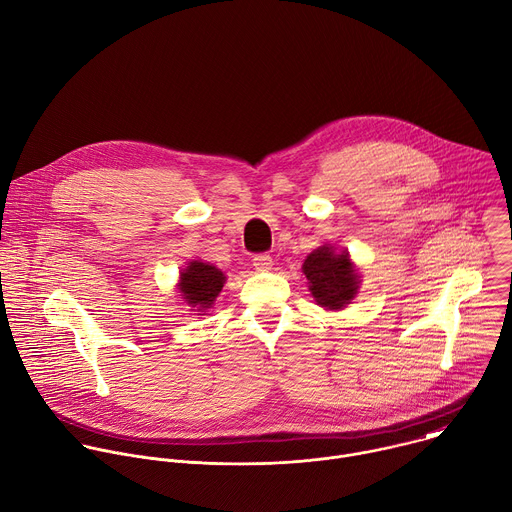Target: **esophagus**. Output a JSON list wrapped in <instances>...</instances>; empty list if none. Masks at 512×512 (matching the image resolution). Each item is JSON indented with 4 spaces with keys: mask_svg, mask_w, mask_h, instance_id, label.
<instances>
[{
    "mask_svg": "<svg viewBox=\"0 0 512 512\" xmlns=\"http://www.w3.org/2000/svg\"><path fill=\"white\" fill-rule=\"evenodd\" d=\"M253 267H255L257 271H269V269L273 267V259H271V255H267V253H259V255H255V257H253Z\"/></svg>",
    "mask_w": 512,
    "mask_h": 512,
    "instance_id": "obj_1",
    "label": "esophagus"
}]
</instances>
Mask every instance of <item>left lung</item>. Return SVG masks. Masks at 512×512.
Listing matches in <instances>:
<instances>
[{"label":"left lung","instance_id":"obj_1","mask_svg":"<svg viewBox=\"0 0 512 512\" xmlns=\"http://www.w3.org/2000/svg\"><path fill=\"white\" fill-rule=\"evenodd\" d=\"M303 273L313 299L325 309H344L360 289V275L350 253H335L329 245L317 247L307 255Z\"/></svg>","mask_w":512,"mask_h":512}]
</instances>
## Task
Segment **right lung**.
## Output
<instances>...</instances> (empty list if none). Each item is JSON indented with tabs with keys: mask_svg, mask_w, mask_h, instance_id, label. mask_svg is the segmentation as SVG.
Returning a JSON list of instances; mask_svg holds the SVG:
<instances>
[{
	"mask_svg": "<svg viewBox=\"0 0 512 512\" xmlns=\"http://www.w3.org/2000/svg\"><path fill=\"white\" fill-rule=\"evenodd\" d=\"M225 279H227L225 273L215 265H209L203 261H191L181 271L179 291L191 307H197V311H207L215 303L217 295L221 293Z\"/></svg>",
	"mask_w": 512,
	"mask_h": 512,
	"instance_id": "obj_1",
	"label": "right lung"
}]
</instances>
